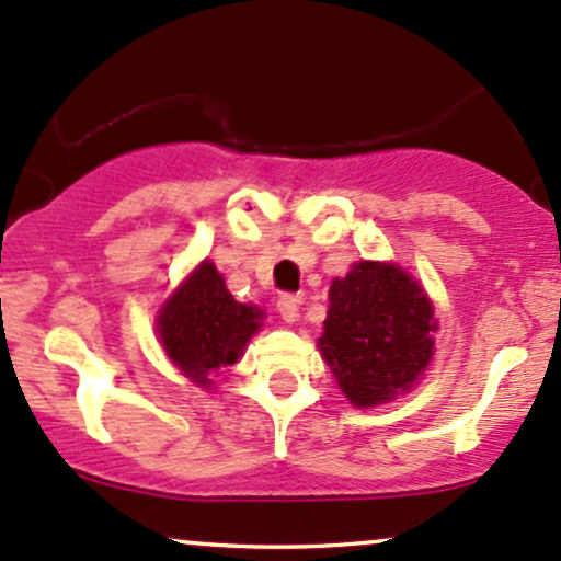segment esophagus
Listing matches in <instances>:
<instances>
[{
    "label": "esophagus",
    "instance_id": "esophagus-1",
    "mask_svg": "<svg viewBox=\"0 0 561 561\" xmlns=\"http://www.w3.org/2000/svg\"><path fill=\"white\" fill-rule=\"evenodd\" d=\"M299 305H301V297H297V294H283L278 299L280 318L286 320V323H294V320L299 318Z\"/></svg>",
    "mask_w": 561,
    "mask_h": 561
}]
</instances>
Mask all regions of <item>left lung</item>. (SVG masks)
<instances>
[{
    "mask_svg": "<svg viewBox=\"0 0 561 561\" xmlns=\"http://www.w3.org/2000/svg\"><path fill=\"white\" fill-rule=\"evenodd\" d=\"M437 320L416 278L392 262H357L331 283L318 347L344 398L374 408L408 392L434 355Z\"/></svg>",
    "mask_w": 561,
    "mask_h": 561,
    "instance_id": "8db88e82",
    "label": "left lung"
}]
</instances>
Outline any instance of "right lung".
Listing matches in <instances>:
<instances>
[{"mask_svg":"<svg viewBox=\"0 0 561 561\" xmlns=\"http://www.w3.org/2000/svg\"><path fill=\"white\" fill-rule=\"evenodd\" d=\"M262 318L260 307L232 299L217 267L204 260L163 301L156 329L169 360L193 383L211 387L214 374L238 363Z\"/></svg>","mask_w":561,"mask_h":561,"instance_id":"obj_1","label":"right lung"}]
</instances>
